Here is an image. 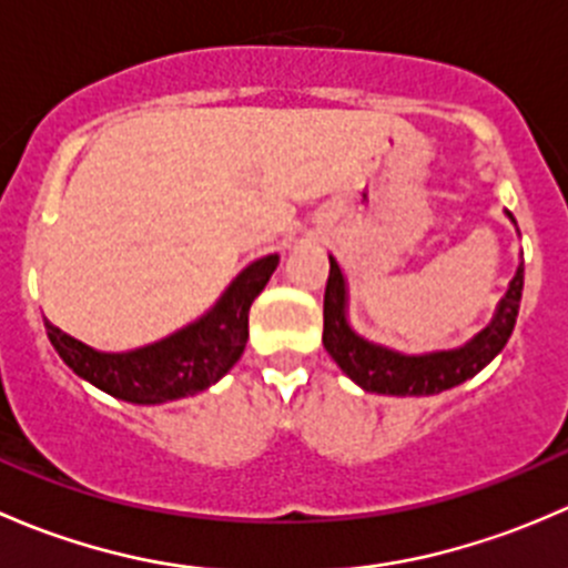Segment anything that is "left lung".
I'll use <instances>...</instances> for the list:
<instances>
[{"instance_id": "obj_1", "label": "left lung", "mask_w": 568, "mask_h": 568, "mask_svg": "<svg viewBox=\"0 0 568 568\" xmlns=\"http://www.w3.org/2000/svg\"><path fill=\"white\" fill-rule=\"evenodd\" d=\"M508 220L517 227L511 211ZM519 233V231H517ZM525 285V263H517L506 294L497 302L495 316L489 324L456 348H437V352L406 354L398 348L374 343L359 335L348 321V283L341 263L329 255V280L324 294V348L335 359L337 368L363 387L365 393L379 395H437L462 382L473 379L484 371L511 337L519 316Z\"/></svg>"}]
</instances>
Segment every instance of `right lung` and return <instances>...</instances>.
<instances>
[{
	"mask_svg": "<svg viewBox=\"0 0 568 568\" xmlns=\"http://www.w3.org/2000/svg\"><path fill=\"white\" fill-rule=\"evenodd\" d=\"M280 266L263 255L233 277L220 300L173 335L129 352H99L43 318L45 335L62 363L93 387L136 406L168 404L209 390L242 359L250 337V307Z\"/></svg>",
	"mask_w": 568,
	"mask_h": 568,
	"instance_id": "obj_1",
	"label": "right lung"
}]
</instances>
